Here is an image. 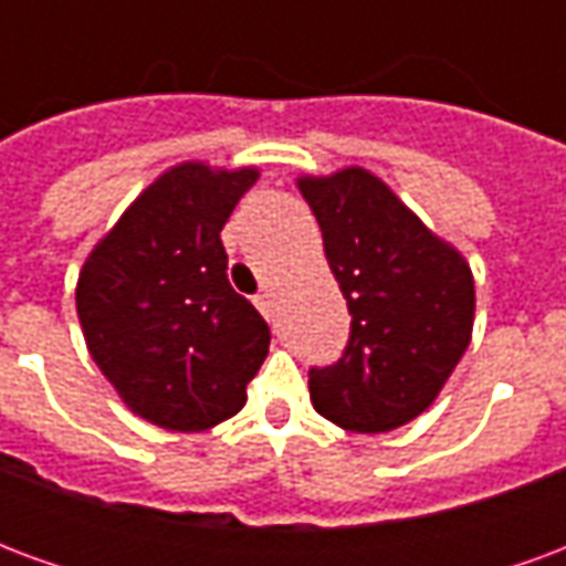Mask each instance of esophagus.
Segmentation results:
<instances>
[{
	"label": "esophagus",
	"instance_id": "obj_1",
	"mask_svg": "<svg viewBox=\"0 0 566 566\" xmlns=\"http://www.w3.org/2000/svg\"><path fill=\"white\" fill-rule=\"evenodd\" d=\"M254 306L263 312V318L272 321L275 318V303H272V294H258L254 296Z\"/></svg>",
	"mask_w": 566,
	"mask_h": 566
}]
</instances>
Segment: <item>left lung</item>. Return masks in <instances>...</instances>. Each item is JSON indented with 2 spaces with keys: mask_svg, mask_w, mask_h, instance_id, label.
I'll return each instance as SVG.
<instances>
[{
  "mask_svg": "<svg viewBox=\"0 0 566 566\" xmlns=\"http://www.w3.org/2000/svg\"><path fill=\"white\" fill-rule=\"evenodd\" d=\"M296 185L352 315L343 357L308 369L312 403L345 430H394L437 400L467 352L473 272L360 166Z\"/></svg>",
  "mask_w": 566,
  "mask_h": 566,
  "instance_id": "1",
  "label": "left lung"
}]
</instances>
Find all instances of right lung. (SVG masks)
I'll use <instances>...</instances> for the list:
<instances>
[{
    "mask_svg": "<svg viewBox=\"0 0 566 566\" xmlns=\"http://www.w3.org/2000/svg\"><path fill=\"white\" fill-rule=\"evenodd\" d=\"M258 169L181 163L112 227L78 275L91 357L120 400L166 430H209L245 406L270 327L227 282L221 230Z\"/></svg>",
    "mask_w": 566,
    "mask_h": 566,
    "instance_id": "obj_1",
    "label": "right lung"
}]
</instances>
